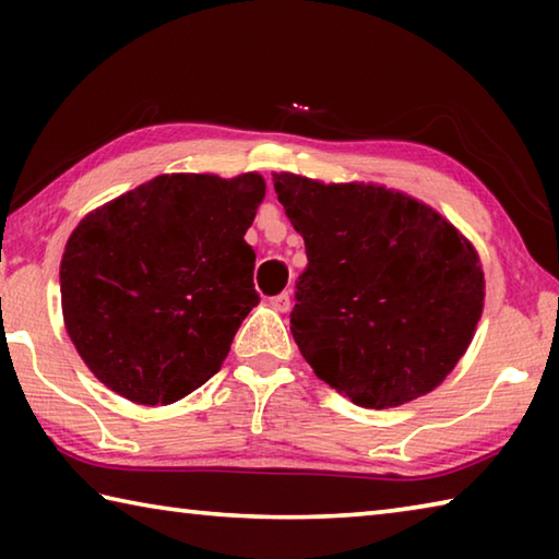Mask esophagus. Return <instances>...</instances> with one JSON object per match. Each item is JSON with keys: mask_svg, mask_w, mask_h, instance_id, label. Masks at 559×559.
Wrapping results in <instances>:
<instances>
[{"mask_svg": "<svg viewBox=\"0 0 559 559\" xmlns=\"http://www.w3.org/2000/svg\"><path fill=\"white\" fill-rule=\"evenodd\" d=\"M271 306L276 308L278 313H288V310H290V296H288V293H281V296L271 298Z\"/></svg>", "mask_w": 559, "mask_h": 559, "instance_id": "esophagus-1", "label": "esophagus"}]
</instances>
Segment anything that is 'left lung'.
<instances>
[{
  "label": "left lung",
  "mask_w": 559,
  "mask_h": 559,
  "mask_svg": "<svg viewBox=\"0 0 559 559\" xmlns=\"http://www.w3.org/2000/svg\"><path fill=\"white\" fill-rule=\"evenodd\" d=\"M273 187L306 241L290 333L320 380L370 409L447 380L484 313V269L466 236L380 185L276 173Z\"/></svg>",
  "instance_id": "8db88e82"
}]
</instances>
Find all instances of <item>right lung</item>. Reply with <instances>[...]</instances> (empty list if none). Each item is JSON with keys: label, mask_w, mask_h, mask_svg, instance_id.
<instances>
[{"label": "right lung", "mask_w": 559, "mask_h": 559, "mask_svg": "<svg viewBox=\"0 0 559 559\" xmlns=\"http://www.w3.org/2000/svg\"><path fill=\"white\" fill-rule=\"evenodd\" d=\"M263 197L257 173H179L83 216L61 259L63 323L108 390L173 404L219 372L261 300L243 234Z\"/></svg>", "instance_id": "right-lung-1"}]
</instances>
